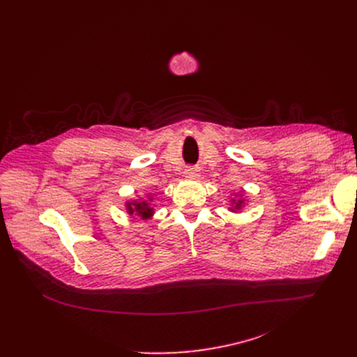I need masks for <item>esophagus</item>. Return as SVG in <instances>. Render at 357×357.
Masks as SVG:
<instances>
[{
	"label": "esophagus",
	"mask_w": 357,
	"mask_h": 357,
	"mask_svg": "<svg viewBox=\"0 0 357 357\" xmlns=\"http://www.w3.org/2000/svg\"><path fill=\"white\" fill-rule=\"evenodd\" d=\"M185 178H189V179H195L199 176V169L197 168H192V167H188L183 172Z\"/></svg>",
	"instance_id": "34e87169"
}]
</instances>
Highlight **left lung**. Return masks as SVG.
I'll return each instance as SVG.
<instances>
[{"label":"left lung","mask_w":357,"mask_h":357,"mask_svg":"<svg viewBox=\"0 0 357 357\" xmlns=\"http://www.w3.org/2000/svg\"><path fill=\"white\" fill-rule=\"evenodd\" d=\"M230 202H231V205H230V208H229V211L230 212H240L243 208H244V199H243V195H237L236 193V196L233 197V199H230Z\"/></svg>","instance_id":"obj_1"}]
</instances>
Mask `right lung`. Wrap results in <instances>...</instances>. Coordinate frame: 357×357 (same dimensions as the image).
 <instances>
[{"mask_svg":"<svg viewBox=\"0 0 357 357\" xmlns=\"http://www.w3.org/2000/svg\"><path fill=\"white\" fill-rule=\"evenodd\" d=\"M152 197L151 195L146 196V199H134V200H128L126 203V208H127V212L130 216L135 215V216H139L142 220H146L149 219L151 216H154V208H152L151 202H152Z\"/></svg>","mask_w":357,"mask_h":357,"instance_id":"right-lung-1","label":"right lung"}]
</instances>
